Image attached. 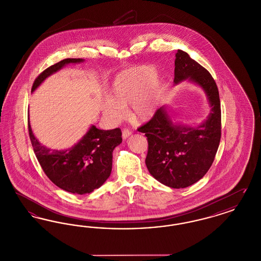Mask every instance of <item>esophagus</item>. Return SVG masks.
<instances>
[{
	"mask_svg": "<svg viewBox=\"0 0 261 261\" xmlns=\"http://www.w3.org/2000/svg\"><path fill=\"white\" fill-rule=\"evenodd\" d=\"M130 135H131V131H130V130L123 129V131H122V137H123V139H127Z\"/></svg>",
	"mask_w": 261,
	"mask_h": 261,
	"instance_id": "1",
	"label": "esophagus"
}]
</instances>
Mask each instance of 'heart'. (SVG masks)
Segmentation results:
<instances>
[{"label": "heart", "mask_w": 261, "mask_h": 261, "mask_svg": "<svg viewBox=\"0 0 261 261\" xmlns=\"http://www.w3.org/2000/svg\"><path fill=\"white\" fill-rule=\"evenodd\" d=\"M162 76L149 65H138L120 71L112 80L109 98L102 101L103 115L112 122L123 117L124 108L137 121H147L158 110L162 93Z\"/></svg>", "instance_id": "b5f03b06"}]
</instances>
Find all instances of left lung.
<instances>
[{
  "label": "left lung",
  "mask_w": 261,
  "mask_h": 261,
  "mask_svg": "<svg viewBox=\"0 0 261 261\" xmlns=\"http://www.w3.org/2000/svg\"><path fill=\"white\" fill-rule=\"evenodd\" d=\"M175 57L174 84L188 81L201 88L210 113L200 124L190 126L174 122L163 106L138 131L148 138L146 165L150 175L165 186L181 189L198 182L211 168L221 138V108L211 73L184 50H177Z\"/></svg>",
  "instance_id": "left-lung-1"
}]
</instances>
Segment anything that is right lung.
Returning a JSON list of instances; mask_svg holds the SVG:
<instances>
[{
  "mask_svg": "<svg viewBox=\"0 0 261 261\" xmlns=\"http://www.w3.org/2000/svg\"><path fill=\"white\" fill-rule=\"evenodd\" d=\"M84 62L83 59H65L51 65L35 79L31 93L67 64ZM28 130L38 162L48 178L56 186L77 195L90 194L108 180L112 173V151L122 142L119 128L101 130L91 125L86 134L71 148L50 149L34 136L30 120Z\"/></svg>",
  "mask_w": 261,
  "mask_h": 261,
  "instance_id": "1",
  "label": "right lung"
}]
</instances>
